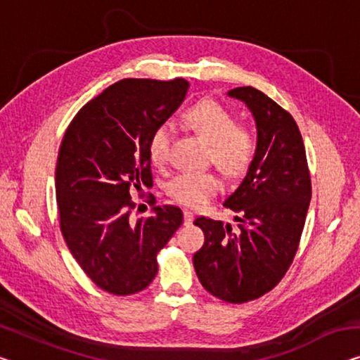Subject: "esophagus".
I'll use <instances>...</instances> for the list:
<instances>
[{
  "label": "esophagus",
  "mask_w": 360,
  "mask_h": 360,
  "mask_svg": "<svg viewBox=\"0 0 360 360\" xmlns=\"http://www.w3.org/2000/svg\"><path fill=\"white\" fill-rule=\"evenodd\" d=\"M192 221H194V213L184 210V224H191Z\"/></svg>",
  "instance_id": "obj_1"
}]
</instances>
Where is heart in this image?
Returning a JSON list of instances; mask_svg holds the SVG:
<instances>
[{
  "label": "heart",
  "instance_id": "obj_1",
  "mask_svg": "<svg viewBox=\"0 0 360 360\" xmlns=\"http://www.w3.org/2000/svg\"><path fill=\"white\" fill-rule=\"evenodd\" d=\"M184 121L203 141L210 143L213 163L228 176H240L249 169L257 153V137L249 126L236 124L231 111L214 100H202L184 111ZM174 129L163 122L152 132L148 155L153 165L163 166L169 160ZM218 179L208 171H187L174 176L166 192L186 207H202L217 194Z\"/></svg>",
  "mask_w": 360,
  "mask_h": 360
}]
</instances>
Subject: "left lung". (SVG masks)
I'll return each instance as SVG.
<instances>
[{
	"instance_id": "1",
	"label": "left lung",
	"mask_w": 360,
	"mask_h": 360,
	"mask_svg": "<svg viewBox=\"0 0 360 360\" xmlns=\"http://www.w3.org/2000/svg\"><path fill=\"white\" fill-rule=\"evenodd\" d=\"M244 101L257 126V153L248 174L223 205L238 229L198 217L205 243L194 254L198 281L231 304L254 300L281 281L296 255L312 184L305 147L294 117L254 87L229 90Z\"/></svg>"
}]
</instances>
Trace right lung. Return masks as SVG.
Wrapping results in <instances>:
<instances>
[{
    "label": "right lung",
    "instance_id": "obj_1",
    "mask_svg": "<svg viewBox=\"0 0 360 360\" xmlns=\"http://www.w3.org/2000/svg\"><path fill=\"white\" fill-rule=\"evenodd\" d=\"M187 89L186 79L120 80L82 106L64 132L55 173L63 238L85 275L115 296L153 281L157 254L182 224L173 205L134 221L131 192L152 184L150 136Z\"/></svg>",
    "mask_w": 360,
    "mask_h": 360
}]
</instances>
